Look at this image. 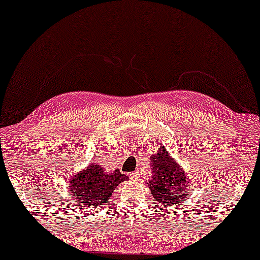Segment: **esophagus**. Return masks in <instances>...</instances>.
<instances>
[{"label":"esophagus","instance_id":"1","mask_svg":"<svg viewBox=\"0 0 260 260\" xmlns=\"http://www.w3.org/2000/svg\"><path fill=\"white\" fill-rule=\"evenodd\" d=\"M130 179L131 180H136L137 177H138V173L137 172H134V173H130Z\"/></svg>","mask_w":260,"mask_h":260}]
</instances>
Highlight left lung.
Returning a JSON list of instances; mask_svg holds the SVG:
<instances>
[{
	"label": "left lung",
	"instance_id": "obj_1",
	"mask_svg": "<svg viewBox=\"0 0 260 260\" xmlns=\"http://www.w3.org/2000/svg\"><path fill=\"white\" fill-rule=\"evenodd\" d=\"M150 167L151 177L147 184L155 201L166 207L186 200L191 187V179L166 148L158 147L155 154L150 156Z\"/></svg>",
	"mask_w": 260,
	"mask_h": 260
}]
</instances>
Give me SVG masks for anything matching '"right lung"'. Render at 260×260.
I'll list each match as a JSON object with an SVG mask.
<instances>
[{
	"label": "right lung",
	"instance_id": "add662e5",
	"mask_svg": "<svg viewBox=\"0 0 260 260\" xmlns=\"http://www.w3.org/2000/svg\"><path fill=\"white\" fill-rule=\"evenodd\" d=\"M127 180L129 177L120 173L119 169L108 173L104 167L90 163L86 168L70 177L66 188L74 204L94 209L106 204L117 186Z\"/></svg>",
	"mask_w": 260,
	"mask_h": 260
}]
</instances>
